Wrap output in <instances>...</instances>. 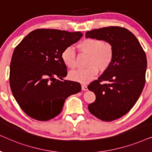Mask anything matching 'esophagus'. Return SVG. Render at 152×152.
I'll list each match as a JSON object with an SVG mask.
<instances>
[{
  "mask_svg": "<svg viewBox=\"0 0 152 152\" xmlns=\"http://www.w3.org/2000/svg\"><path fill=\"white\" fill-rule=\"evenodd\" d=\"M82 91H87L88 90V88H87L86 85L82 84Z\"/></svg>",
  "mask_w": 152,
  "mask_h": 152,
  "instance_id": "esophagus-1",
  "label": "esophagus"
}]
</instances>
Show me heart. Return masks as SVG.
Wrapping results in <instances>:
<instances>
[{
	"label": "heart",
	"instance_id": "1",
	"mask_svg": "<svg viewBox=\"0 0 152 152\" xmlns=\"http://www.w3.org/2000/svg\"><path fill=\"white\" fill-rule=\"evenodd\" d=\"M82 53L88 54L86 66L88 68L72 71L69 77L72 81L88 83L96 76L97 72H104L109 69L114 58V48L111 43L98 39L86 38L77 44ZM61 59L66 67L74 69L76 66L75 52L71 47L62 51Z\"/></svg>",
	"mask_w": 152,
	"mask_h": 152
}]
</instances>
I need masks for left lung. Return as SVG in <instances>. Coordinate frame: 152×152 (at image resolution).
<instances>
[{"mask_svg": "<svg viewBox=\"0 0 152 152\" xmlns=\"http://www.w3.org/2000/svg\"><path fill=\"white\" fill-rule=\"evenodd\" d=\"M85 36L113 46L111 66L88 86L96 96L94 102L88 106L89 111L103 121H113L127 113L140 97L145 84L146 55L135 35L124 28L95 29Z\"/></svg>", "mask_w": 152, "mask_h": 152, "instance_id": "8db88e82", "label": "left lung"}]
</instances>
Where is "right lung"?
Returning <instances> with one entry per match:
<instances>
[{"instance_id":"obj_1","label":"right lung","mask_w":152,"mask_h":152,"mask_svg":"<svg viewBox=\"0 0 152 152\" xmlns=\"http://www.w3.org/2000/svg\"><path fill=\"white\" fill-rule=\"evenodd\" d=\"M82 35L80 32L37 29L15 48L10 64V88L28 116L39 121L53 119L61 112L66 98L81 91L79 82L64 80L67 67L61 53Z\"/></svg>"}]
</instances>
